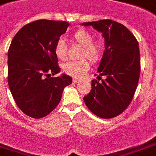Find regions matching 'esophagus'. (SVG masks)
<instances>
[{
    "instance_id": "obj_1",
    "label": "esophagus",
    "mask_w": 156,
    "mask_h": 156,
    "mask_svg": "<svg viewBox=\"0 0 156 156\" xmlns=\"http://www.w3.org/2000/svg\"><path fill=\"white\" fill-rule=\"evenodd\" d=\"M73 82H74V83H78V82H80V80L78 79V78H74V79H73Z\"/></svg>"
}]
</instances>
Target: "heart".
I'll return each instance as SVG.
<instances>
[{"label":"heart","instance_id":"b5f03b06","mask_svg":"<svg viewBox=\"0 0 156 156\" xmlns=\"http://www.w3.org/2000/svg\"><path fill=\"white\" fill-rule=\"evenodd\" d=\"M71 40L82 47L78 61H69L63 64L64 73L74 78H79L88 71L90 62L95 63L100 60L103 54L102 44L101 42L94 41V36L87 30L81 28L76 31L71 36ZM54 53L58 59L65 60L67 56V45L62 39L56 42L54 47Z\"/></svg>","mask_w":156,"mask_h":156}]
</instances>
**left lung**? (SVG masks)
I'll list each match as a JSON object with an SVG mask.
<instances>
[{"label":"left lung","instance_id":"8db88e82","mask_svg":"<svg viewBox=\"0 0 156 156\" xmlns=\"http://www.w3.org/2000/svg\"><path fill=\"white\" fill-rule=\"evenodd\" d=\"M101 31L105 51L98 69V79L83 98L86 106L101 118L109 119L122 113L133 100L140 73L139 44L125 26L112 20L82 23ZM97 74H95L96 76Z\"/></svg>","mask_w":156,"mask_h":156}]
</instances>
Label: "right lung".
<instances>
[{"instance_id":"obj_1","label":"right lung","mask_w":156,"mask_h":156,"mask_svg":"<svg viewBox=\"0 0 156 156\" xmlns=\"http://www.w3.org/2000/svg\"><path fill=\"white\" fill-rule=\"evenodd\" d=\"M69 23L39 20L16 34L8 51V82L20 109L32 118H42L57 106L62 91L71 84L60 72L55 44L66 32Z\"/></svg>"}]
</instances>
